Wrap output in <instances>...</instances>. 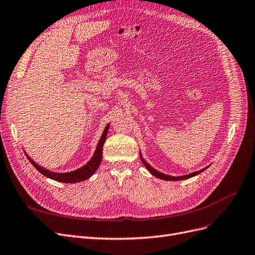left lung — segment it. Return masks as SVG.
<instances>
[{"label": "left lung", "mask_w": 255, "mask_h": 255, "mask_svg": "<svg viewBox=\"0 0 255 255\" xmlns=\"http://www.w3.org/2000/svg\"><path fill=\"white\" fill-rule=\"evenodd\" d=\"M139 157H140V161H142V163L144 164V166L146 167V169L147 170L151 173L152 175H154L155 177H157V178H161V180H164V181H182V180H187V178H190V177H192V176H195V175H197V174H200L201 172H203L204 170H206L207 168L208 167H205V168H203V169H201V170H199V171H195V172H192V173H189V174H186V175H182V176H171V175H167V174H165V173H162V172H159V171H157L156 169H154L153 167H151L150 166L146 161H145V158L143 157V155H142V153L139 152Z\"/></svg>", "instance_id": "8db88e82"}]
</instances>
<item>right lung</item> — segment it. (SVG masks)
<instances>
[{
	"mask_svg": "<svg viewBox=\"0 0 255 255\" xmlns=\"http://www.w3.org/2000/svg\"><path fill=\"white\" fill-rule=\"evenodd\" d=\"M109 125L110 124H107L105 129H104L102 136L97 145L96 151H94L92 157L89 159L88 163H86L81 168L77 169V170H73L70 172H64V173L53 172L44 167H41L40 165H37L34 161H32L31 157L28 156V154L26 152H25V154L37 171L41 172L46 177L51 178V180H53V181L62 182V183H79V182L86 181L90 176L93 175L94 172L97 171V169L99 168V166L101 164V159H102V155H103V146H104V143H105V139H106V136L108 133Z\"/></svg>",
	"mask_w": 255,
	"mask_h": 255,
	"instance_id": "obj_1",
	"label": "right lung"
}]
</instances>
